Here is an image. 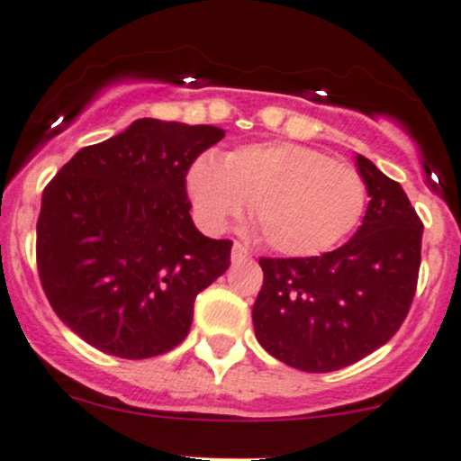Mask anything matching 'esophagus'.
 <instances>
[{"label": "esophagus", "instance_id": "esophagus-1", "mask_svg": "<svg viewBox=\"0 0 461 461\" xmlns=\"http://www.w3.org/2000/svg\"><path fill=\"white\" fill-rule=\"evenodd\" d=\"M249 258H251V251L247 249V245L236 240L234 247H231V260H234V263H245V260Z\"/></svg>", "mask_w": 461, "mask_h": 461}]
</instances>
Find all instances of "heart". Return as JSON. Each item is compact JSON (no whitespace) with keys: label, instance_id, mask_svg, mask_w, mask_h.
<instances>
[{"label":"heart","instance_id":"b5f03b06","mask_svg":"<svg viewBox=\"0 0 461 461\" xmlns=\"http://www.w3.org/2000/svg\"><path fill=\"white\" fill-rule=\"evenodd\" d=\"M198 218L225 230L251 206L263 243L285 256L329 251L365 214L366 183L348 163L298 143H256L218 163L201 157L187 174Z\"/></svg>","mask_w":461,"mask_h":461}]
</instances>
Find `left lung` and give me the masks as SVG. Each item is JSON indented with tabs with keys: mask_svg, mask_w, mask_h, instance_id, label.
Masks as SVG:
<instances>
[{
	"mask_svg": "<svg viewBox=\"0 0 461 461\" xmlns=\"http://www.w3.org/2000/svg\"><path fill=\"white\" fill-rule=\"evenodd\" d=\"M369 207L356 236L309 258H260L251 318L263 348L307 373L338 371L395 336L418 287L424 225L400 183L357 154Z\"/></svg>",
	"mask_w": 461,
	"mask_h": 461,
	"instance_id": "left-lung-1",
	"label": "left lung"
}]
</instances>
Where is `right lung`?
I'll use <instances>...</instances> for the list:
<instances>
[{
  "instance_id": "add662e5",
  "label": "right lung",
  "mask_w": 461,
  "mask_h": 461,
  "mask_svg": "<svg viewBox=\"0 0 461 461\" xmlns=\"http://www.w3.org/2000/svg\"><path fill=\"white\" fill-rule=\"evenodd\" d=\"M225 137L214 125L139 119L81 148L46 185L37 269L61 322L125 360L190 333L194 300L230 267L231 240L194 227L187 169Z\"/></svg>"
}]
</instances>
